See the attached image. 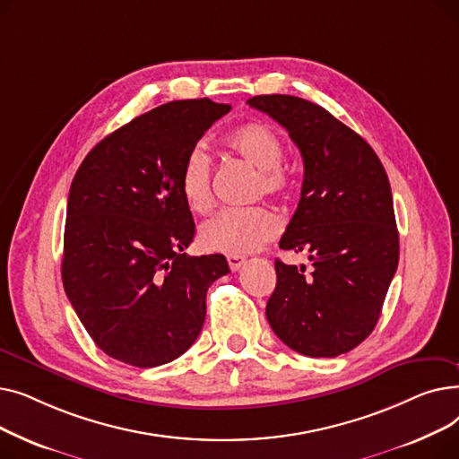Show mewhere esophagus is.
Masks as SVG:
<instances>
[{"mask_svg":"<svg viewBox=\"0 0 459 459\" xmlns=\"http://www.w3.org/2000/svg\"><path fill=\"white\" fill-rule=\"evenodd\" d=\"M227 260H229V268H230L232 272H238L239 268L244 266V262H246V258H242V256H236V255L227 256Z\"/></svg>","mask_w":459,"mask_h":459,"instance_id":"esophagus-1","label":"esophagus"}]
</instances>
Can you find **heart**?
Returning <instances> with one entry per match:
<instances>
[{
	"label": "heart",
	"instance_id": "obj_1",
	"mask_svg": "<svg viewBox=\"0 0 459 459\" xmlns=\"http://www.w3.org/2000/svg\"><path fill=\"white\" fill-rule=\"evenodd\" d=\"M225 144L230 152L258 169L256 195L286 197L294 187L292 175L281 163L284 158L282 141L268 125L251 120L234 128ZM182 199L193 212H206L212 206L210 158L201 149H193L180 171ZM281 229L279 217L266 208L221 210L201 227V244L215 253L247 255L256 251Z\"/></svg>",
	"mask_w": 459,
	"mask_h": 459
}]
</instances>
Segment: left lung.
Masks as SVG:
<instances>
[{
	"label": "left lung",
	"mask_w": 459,
	"mask_h": 459,
	"mask_svg": "<svg viewBox=\"0 0 459 459\" xmlns=\"http://www.w3.org/2000/svg\"><path fill=\"white\" fill-rule=\"evenodd\" d=\"M247 104L288 130L305 165L301 199L279 247L308 253L312 268L275 260L268 322L301 355L346 353L374 331L398 268L387 173L370 144L318 104L288 94Z\"/></svg>",
	"instance_id": "8db88e82"
}]
</instances>
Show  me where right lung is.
<instances>
[{"instance_id":"add662e5","label":"right lung","mask_w":459,"mask_h":459,"mask_svg":"<svg viewBox=\"0 0 459 459\" xmlns=\"http://www.w3.org/2000/svg\"><path fill=\"white\" fill-rule=\"evenodd\" d=\"M230 111L208 99L135 117L85 156L72 180L61 275L94 344L152 368L180 357L203 329L223 255L184 253L195 223L180 193L186 156Z\"/></svg>"}]
</instances>
